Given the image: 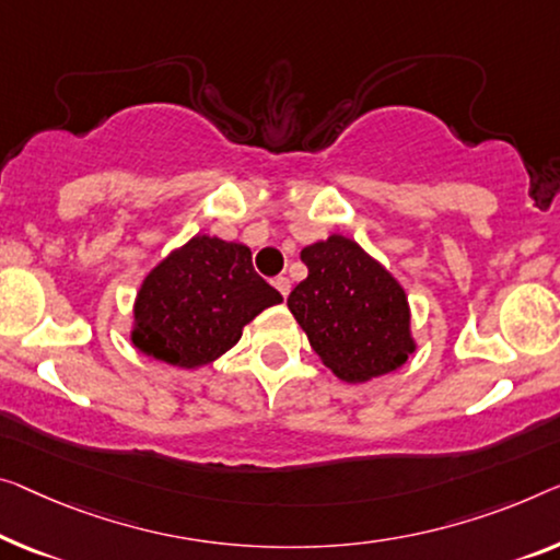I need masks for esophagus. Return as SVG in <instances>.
<instances>
[{
    "label": "esophagus",
    "instance_id": "esophagus-1",
    "mask_svg": "<svg viewBox=\"0 0 560 560\" xmlns=\"http://www.w3.org/2000/svg\"><path fill=\"white\" fill-rule=\"evenodd\" d=\"M271 283H273V289H277L283 299L289 296V291H291V281H289L287 277H277V279H273Z\"/></svg>",
    "mask_w": 560,
    "mask_h": 560
}]
</instances>
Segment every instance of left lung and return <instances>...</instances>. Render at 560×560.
<instances>
[{
    "label": "left lung",
    "instance_id": "left-lung-1",
    "mask_svg": "<svg viewBox=\"0 0 560 560\" xmlns=\"http://www.w3.org/2000/svg\"><path fill=\"white\" fill-rule=\"evenodd\" d=\"M306 279L287 304L324 366L347 385L399 370L415 354L405 287L354 238L331 233L302 248Z\"/></svg>",
    "mask_w": 560,
    "mask_h": 560
}]
</instances>
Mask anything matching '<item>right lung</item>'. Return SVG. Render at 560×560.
I'll return each mask as SVG.
<instances>
[{"instance_id":"right-lung-1","label":"right lung","mask_w":560,"mask_h":560,"mask_svg":"<svg viewBox=\"0 0 560 560\" xmlns=\"http://www.w3.org/2000/svg\"><path fill=\"white\" fill-rule=\"evenodd\" d=\"M283 299L252 248L196 233L145 273L132 302L130 345L155 362L200 370L238 345L248 322Z\"/></svg>"}]
</instances>
